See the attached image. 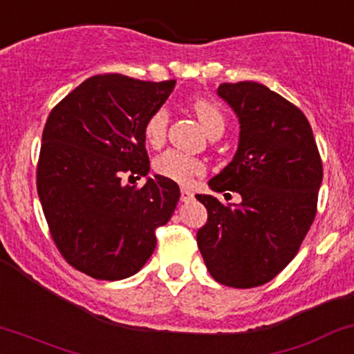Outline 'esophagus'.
Masks as SVG:
<instances>
[{
    "instance_id": "esophagus-1",
    "label": "esophagus",
    "mask_w": 354,
    "mask_h": 354,
    "mask_svg": "<svg viewBox=\"0 0 354 354\" xmlns=\"http://www.w3.org/2000/svg\"><path fill=\"white\" fill-rule=\"evenodd\" d=\"M181 201H185V203H188V201H192L193 198H195V195H193L192 189L188 188H181Z\"/></svg>"
}]
</instances>
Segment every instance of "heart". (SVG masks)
Returning <instances> with one entry per match:
<instances>
[{
    "label": "heart",
    "instance_id": "obj_1",
    "mask_svg": "<svg viewBox=\"0 0 354 354\" xmlns=\"http://www.w3.org/2000/svg\"><path fill=\"white\" fill-rule=\"evenodd\" d=\"M192 109L209 136L223 133L225 126H227V118H225L218 104L208 99H198L193 102ZM168 127L169 112L165 107H159L154 112H151L145 126H142V134H145L147 145L154 149L165 145ZM154 171L159 176L174 181V183L188 185L192 183L193 178L201 176L205 173V165L195 156H189V154L176 149H169L154 159Z\"/></svg>",
    "mask_w": 354,
    "mask_h": 354
}]
</instances>
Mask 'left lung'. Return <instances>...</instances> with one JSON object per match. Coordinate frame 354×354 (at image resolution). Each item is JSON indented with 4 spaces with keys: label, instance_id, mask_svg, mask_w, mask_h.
<instances>
[{
    "label": "left lung",
    "instance_id": "8db88e82",
    "mask_svg": "<svg viewBox=\"0 0 354 354\" xmlns=\"http://www.w3.org/2000/svg\"><path fill=\"white\" fill-rule=\"evenodd\" d=\"M218 95L239 115L240 142L209 186L242 203L196 195L208 212L196 243L216 282L250 289L296 257L317 212L322 161L308 118L277 92L247 80L221 84Z\"/></svg>",
    "mask_w": 354,
    "mask_h": 354
}]
</instances>
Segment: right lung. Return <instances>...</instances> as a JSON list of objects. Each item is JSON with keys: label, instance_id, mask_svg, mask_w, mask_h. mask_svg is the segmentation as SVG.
Here are the masks:
<instances>
[{"label": "right lung", "instance_id": "obj_1", "mask_svg": "<svg viewBox=\"0 0 354 354\" xmlns=\"http://www.w3.org/2000/svg\"><path fill=\"white\" fill-rule=\"evenodd\" d=\"M176 80L146 82L120 73L87 79L50 112L37 165V192L50 235L73 269L120 281L146 263L180 188L162 176L145 186L149 156L142 126Z\"/></svg>", "mask_w": 354, "mask_h": 354}]
</instances>
